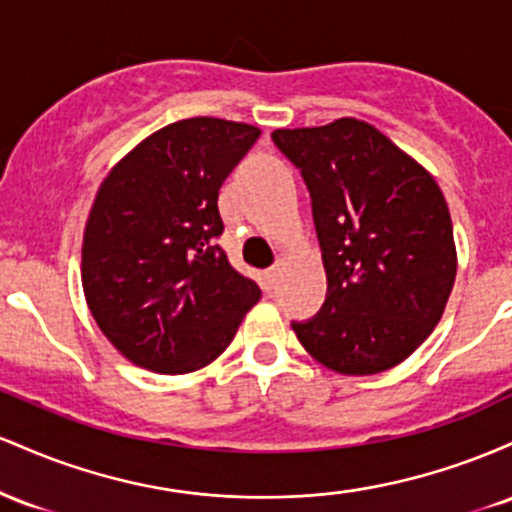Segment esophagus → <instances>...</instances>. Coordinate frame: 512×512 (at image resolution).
I'll return each instance as SVG.
<instances>
[{
    "instance_id": "obj_1",
    "label": "esophagus",
    "mask_w": 512,
    "mask_h": 512,
    "mask_svg": "<svg viewBox=\"0 0 512 512\" xmlns=\"http://www.w3.org/2000/svg\"><path fill=\"white\" fill-rule=\"evenodd\" d=\"M276 279H279V269H276V267L267 269V272L262 274V286H264V291H272L274 286H276Z\"/></svg>"
}]
</instances>
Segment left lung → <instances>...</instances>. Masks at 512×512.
<instances>
[{
  "mask_svg": "<svg viewBox=\"0 0 512 512\" xmlns=\"http://www.w3.org/2000/svg\"><path fill=\"white\" fill-rule=\"evenodd\" d=\"M308 185L327 298L293 322L315 361L342 375L397 366L443 317L457 274L448 202L433 175L356 117L274 129Z\"/></svg>",
  "mask_w": 512,
  "mask_h": 512,
  "instance_id": "8db88e82",
  "label": "left lung"
}]
</instances>
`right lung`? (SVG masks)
<instances>
[{
  "label": "right lung",
  "mask_w": 512,
  "mask_h": 512,
  "mask_svg": "<svg viewBox=\"0 0 512 512\" xmlns=\"http://www.w3.org/2000/svg\"><path fill=\"white\" fill-rule=\"evenodd\" d=\"M260 129L190 117L146 137L98 187L81 245L93 320L134 366L182 375L209 366L262 291L214 245L219 190Z\"/></svg>",
  "instance_id": "right-lung-1"
}]
</instances>
